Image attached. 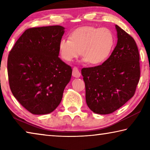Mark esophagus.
<instances>
[{"label": "esophagus", "mask_w": 150, "mask_h": 150, "mask_svg": "<svg viewBox=\"0 0 150 150\" xmlns=\"http://www.w3.org/2000/svg\"><path fill=\"white\" fill-rule=\"evenodd\" d=\"M72 75L74 77H76V78H79L81 76V73L79 72V71L78 68L77 67H73V73H72Z\"/></svg>", "instance_id": "esophagus-1"}]
</instances>
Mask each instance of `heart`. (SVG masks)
Segmentation results:
<instances>
[{"label": "heart", "mask_w": 150, "mask_h": 150, "mask_svg": "<svg viewBox=\"0 0 150 150\" xmlns=\"http://www.w3.org/2000/svg\"><path fill=\"white\" fill-rule=\"evenodd\" d=\"M70 39L63 38L58 49L63 59L71 62L82 54L83 62L99 65L108 59L115 44V35L106 28L83 26L71 33Z\"/></svg>", "instance_id": "b5f03b06"}]
</instances>
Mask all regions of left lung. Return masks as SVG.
<instances>
[{
	"label": "left lung",
	"mask_w": 150,
	"mask_h": 150,
	"mask_svg": "<svg viewBox=\"0 0 150 150\" xmlns=\"http://www.w3.org/2000/svg\"><path fill=\"white\" fill-rule=\"evenodd\" d=\"M117 44L101 65L83 68L86 103L93 112L108 115L118 110L135 93L140 76L135 40L117 25Z\"/></svg>",
	"instance_id": "8db88e82"
}]
</instances>
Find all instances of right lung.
I'll return each instance as SVG.
<instances>
[{"label":"right lung","mask_w":150,"mask_h":150,"mask_svg":"<svg viewBox=\"0 0 150 150\" xmlns=\"http://www.w3.org/2000/svg\"><path fill=\"white\" fill-rule=\"evenodd\" d=\"M62 26L26 30L10 52L7 69L11 90L33 115L51 113L62 101L72 69L58 57Z\"/></svg>","instance_id":"obj_1"}]
</instances>
